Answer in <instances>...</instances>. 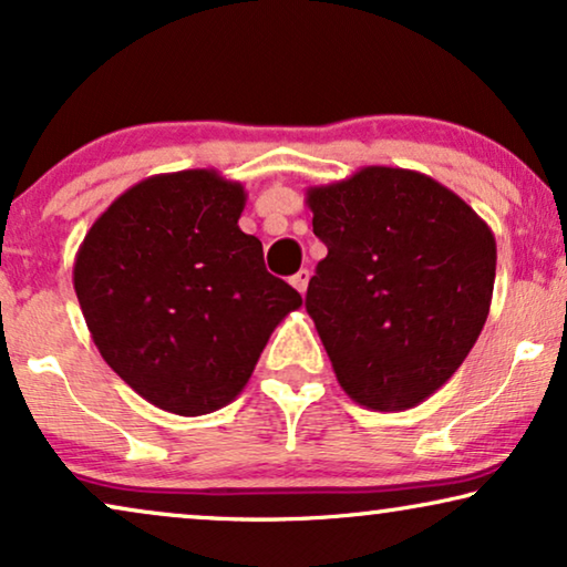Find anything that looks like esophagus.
Here are the masks:
<instances>
[{"label": "esophagus", "instance_id": "obj_1", "mask_svg": "<svg viewBox=\"0 0 567 567\" xmlns=\"http://www.w3.org/2000/svg\"><path fill=\"white\" fill-rule=\"evenodd\" d=\"M309 276H312V274H309V270H307V268H301V270H297V274H293V276H291V284H293V289H297V291L301 293V297H305V293H307V286H309Z\"/></svg>", "mask_w": 567, "mask_h": 567}]
</instances>
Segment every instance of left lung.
<instances>
[{
    "label": "left lung",
    "mask_w": 567,
    "mask_h": 567,
    "mask_svg": "<svg viewBox=\"0 0 567 567\" xmlns=\"http://www.w3.org/2000/svg\"><path fill=\"white\" fill-rule=\"evenodd\" d=\"M328 247L307 289L343 392L379 413L421 405L483 332L495 284V237L433 177L361 167L307 190Z\"/></svg>",
    "instance_id": "left-lung-1"
}]
</instances>
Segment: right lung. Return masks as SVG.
Here are the masks:
<instances>
[{
    "label": "right lung",
    "mask_w": 567,
    "mask_h": 567,
    "mask_svg": "<svg viewBox=\"0 0 567 567\" xmlns=\"http://www.w3.org/2000/svg\"><path fill=\"white\" fill-rule=\"evenodd\" d=\"M247 193L216 169L152 175L121 193L74 258V291L100 355L175 415L229 405L270 332L301 307L239 229Z\"/></svg>",
    "instance_id": "obj_1"
}]
</instances>
